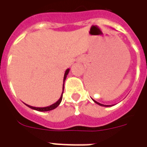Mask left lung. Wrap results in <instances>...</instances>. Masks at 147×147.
<instances>
[{
    "label": "left lung",
    "instance_id": "1",
    "mask_svg": "<svg viewBox=\"0 0 147 147\" xmlns=\"http://www.w3.org/2000/svg\"><path fill=\"white\" fill-rule=\"evenodd\" d=\"M92 100H93V101H94V102H95L96 104H98V105H101V106H104V107H109V106H111V105H102V104L99 103V102H98V101H94V99H92Z\"/></svg>",
    "mask_w": 147,
    "mask_h": 147
}]
</instances>
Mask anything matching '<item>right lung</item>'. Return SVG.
<instances>
[{"mask_svg": "<svg viewBox=\"0 0 147 147\" xmlns=\"http://www.w3.org/2000/svg\"><path fill=\"white\" fill-rule=\"evenodd\" d=\"M69 71V69H67L66 71H65V74H64V77H63V92H62V94L60 96V98L58 101L56 102V103L53 104L51 105H49V106H47V107H42V108H39V107H33V106H31V105H26L28 107H29L30 109H34V110H36V111H51V110H53L55 109L57 107L59 106V105L60 104L62 101V98H63V89H64V82H65V80H66V78H67V76L68 74V73Z\"/></svg>", "mask_w": 147, "mask_h": 147, "instance_id": "obj_1", "label": "right lung"}]
</instances>
